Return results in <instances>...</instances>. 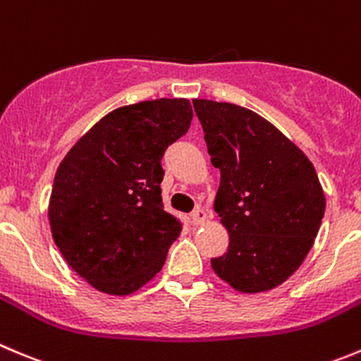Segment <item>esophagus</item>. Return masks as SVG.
Listing matches in <instances>:
<instances>
[{
  "mask_svg": "<svg viewBox=\"0 0 361 361\" xmlns=\"http://www.w3.org/2000/svg\"><path fill=\"white\" fill-rule=\"evenodd\" d=\"M190 222L194 224V226H201V224H204L206 222V212H204V209H201V208L195 209V212L190 215Z\"/></svg>",
  "mask_w": 361,
  "mask_h": 361,
  "instance_id": "1",
  "label": "esophagus"
}]
</instances>
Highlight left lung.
Segmentation results:
<instances>
[{"label": "left lung", "instance_id": "obj_1", "mask_svg": "<svg viewBox=\"0 0 361 361\" xmlns=\"http://www.w3.org/2000/svg\"><path fill=\"white\" fill-rule=\"evenodd\" d=\"M213 167L220 171L215 212L229 247L212 259L222 281L261 293L288 281L314 245L324 194L312 162L254 111L192 100Z\"/></svg>", "mask_w": 361, "mask_h": 361}]
</instances>
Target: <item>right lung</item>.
I'll return each mask as SVG.
<instances>
[{"label": "right lung", "mask_w": 361, "mask_h": 361, "mask_svg": "<svg viewBox=\"0 0 361 361\" xmlns=\"http://www.w3.org/2000/svg\"><path fill=\"white\" fill-rule=\"evenodd\" d=\"M194 118L187 99L114 109L66 153L49 202L52 238L70 268L125 296L152 281L181 222L164 209L162 157Z\"/></svg>", "instance_id": "add662e5"}]
</instances>
